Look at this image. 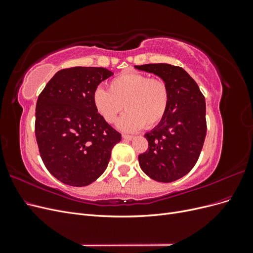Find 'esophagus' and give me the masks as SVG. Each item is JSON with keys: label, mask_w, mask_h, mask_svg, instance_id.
<instances>
[{"label": "esophagus", "mask_w": 253, "mask_h": 253, "mask_svg": "<svg viewBox=\"0 0 253 253\" xmlns=\"http://www.w3.org/2000/svg\"><path fill=\"white\" fill-rule=\"evenodd\" d=\"M122 138L126 139V140H132V139L134 138V136H132V135H126V134H124V135H122Z\"/></svg>", "instance_id": "34e87169"}]
</instances>
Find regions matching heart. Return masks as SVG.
<instances>
[{
  "label": "heart",
  "mask_w": 253,
  "mask_h": 253,
  "mask_svg": "<svg viewBox=\"0 0 253 253\" xmlns=\"http://www.w3.org/2000/svg\"><path fill=\"white\" fill-rule=\"evenodd\" d=\"M170 98L169 86L163 79L129 72L112 79L109 90L96 88L93 103L108 124H114L126 106L127 112L118 120L117 126L125 132H136L163 121L169 111Z\"/></svg>",
  "instance_id": "obj_1"
}]
</instances>
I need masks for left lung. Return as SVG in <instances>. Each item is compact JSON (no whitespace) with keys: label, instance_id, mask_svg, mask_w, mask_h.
I'll list each match as a JSON object with an SVG mask.
<instances>
[{"label":"left lung","instance_id":"8db88e82","mask_svg":"<svg viewBox=\"0 0 253 253\" xmlns=\"http://www.w3.org/2000/svg\"><path fill=\"white\" fill-rule=\"evenodd\" d=\"M162 78L170 89V106L158 126L144 135L148 151L138 156L141 170L152 179L171 182L195 166L207 133L205 97L192 77L167 63L136 65Z\"/></svg>","mask_w":253,"mask_h":253}]
</instances>
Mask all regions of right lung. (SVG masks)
I'll use <instances>...</instances> for the list:
<instances>
[{"label": "right lung", "mask_w": 253, "mask_h": 253, "mask_svg": "<svg viewBox=\"0 0 253 253\" xmlns=\"http://www.w3.org/2000/svg\"><path fill=\"white\" fill-rule=\"evenodd\" d=\"M113 76L104 67L59 71L36 105V139L46 169L65 185L84 187L106 169L121 135L95 109L93 94Z\"/></svg>", "instance_id": "obj_1"}]
</instances>
